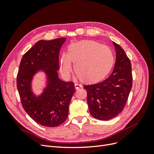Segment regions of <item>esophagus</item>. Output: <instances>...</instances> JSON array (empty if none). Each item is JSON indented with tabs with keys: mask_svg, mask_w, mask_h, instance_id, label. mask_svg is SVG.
<instances>
[{
	"mask_svg": "<svg viewBox=\"0 0 154 154\" xmlns=\"http://www.w3.org/2000/svg\"><path fill=\"white\" fill-rule=\"evenodd\" d=\"M74 87H75L76 89H78V88H80V87H82V85L78 84V83H75V84H74Z\"/></svg>",
	"mask_w": 154,
	"mask_h": 154,
	"instance_id": "1",
	"label": "esophagus"
}]
</instances>
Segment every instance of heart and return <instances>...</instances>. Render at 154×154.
I'll return each mask as SVG.
<instances>
[{"label": "heart", "mask_w": 154, "mask_h": 154, "mask_svg": "<svg viewBox=\"0 0 154 154\" xmlns=\"http://www.w3.org/2000/svg\"><path fill=\"white\" fill-rule=\"evenodd\" d=\"M112 51L106 45L94 40H83L70 44L67 54L60 58V67L63 75L69 77L74 69L80 80L93 83L103 80L112 69L114 64Z\"/></svg>", "instance_id": "obj_1"}]
</instances>
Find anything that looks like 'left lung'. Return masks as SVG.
Here are the masks:
<instances>
[{
  "instance_id": "8db88e82",
  "label": "left lung",
  "mask_w": 154,
  "mask_h": 154,
  "mask_svg": "<svg viewBox=\"0 0 154 154\" xmlns=\"http://www.w3.org/2000/svg\"><path fill=\"white\" fill-rule=\"evenodd\" d=\"M113 44L116 60L112 73L100 83L84 86L91 114L102 121L112 119L122 112L132 87L130 60L119 45L114 42Z\"/></svg>"
}]
</instances>
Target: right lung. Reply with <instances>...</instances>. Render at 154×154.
I'll list each match as a JSON object with an SVG mask.
<instances>
[{
	"label": "right lung",
	"instance_id": "obj_1",
	"mask_svg": "<svg viewBox=\"0 0 154 154\" xmlns=\"http://www.w3.org/2000/svg\"><path fill=\"white\" fill-rule=\"evenodd\" d=\"M66 38L40 40L27 51L21 60L17 74V86L23 108L38 124L55 127L66 120L69 105L74 92L72 82L60 80L59 52ZM43 70L47 76L48 83L43 92L36 97L31 88L34 74Z\"/></svg>",
	"mask_w": 154,
	"mask_h": 154
}]
</instances>
